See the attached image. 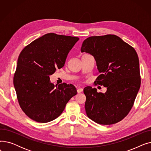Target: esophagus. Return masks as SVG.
<instances>
[{
  "label": "esophagus",
  "instance_id": "34e87169",
  "mask_svg": "<svg viewBox=\"0 0 151 151\" xmlns=\"http://www.w3.org/2000/svg\"><path fill=\"white\" fill-rule=\"evenodd\" d=\"M83 89L82 88H78V89H77V92H78V93H81V92H83Z\"/></svg>",
  "mask_w": 151,
  "mask_h": 151
}]
</instances>
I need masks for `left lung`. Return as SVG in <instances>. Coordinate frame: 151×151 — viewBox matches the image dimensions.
I'll use <instances>...</instances> for the list:
<instances>
[{
    "label": "left lung",
    "instance_id": "left-lung-1",
    "mask_svg": "<svg viewBox=\"0 0 151 151\" xmlns=\"http://www.w3.org/2000/svg\"><path fill=\"white\" fill-rule=\"evenodd\" d=\"M81 51L94 57L100 73L94 83L107 89L105 93L91 86L84 89L87 116L101 125L121 121L130 112L140 88L136 51L120 37L109 34L86 38Z\"/></svg>",
    "mask_w": 151,
    "mask_h": 151
}]
</instances>
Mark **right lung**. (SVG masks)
Listing matches in <instances>:
<instances>
[{"mask_svg": "<svg viewBox=\"0 0 151 151\" xmlns=\"http://www.w3.org/2000/svg\"><path fill=\"white\" fill-rule=\"evenodd\" d=\"M79 38L46 34L21 52L13 78L20 107L29 117L46 123L58 117L77 93L73 84L50 82V75L64 66L67 55Z\"/></svg>", "mask_w": 151, "mask_h": 151, "instance_id": "add662e5", "label": "right lung"}]
</instances>
